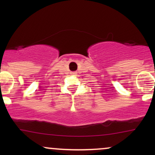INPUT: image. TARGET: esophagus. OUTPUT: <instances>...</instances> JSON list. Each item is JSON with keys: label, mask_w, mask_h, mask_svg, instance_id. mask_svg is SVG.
Wrapping results in <instances>:
<instances>
[{"label": "esophagus", "mask_w": 155, "mask_h": 155, "mask_svg": "<svg viewBox=\"0 0 155 155\" xmlns=\"http://www.w3.org/2000/svg\"><path fill=\"white\" fill-rule=\"evenodd\" d=\"M72 74H75V73H72Z\"/></svg>", "instance_id": "esophagus-1"}]
</instances>
